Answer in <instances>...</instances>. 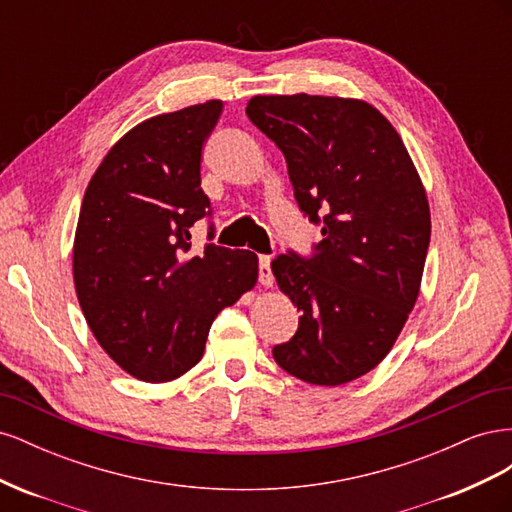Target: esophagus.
Masks as SVG:
<instances>
[{
	"label": "esophagus",
	"instance_id": "34e87169",
	"mask_svg": "<svg viewBox=\"0 0 512 512\" xmlns=\"http://www.w3.org/2000/svg\"><path fill=\"white\" fill-rule=\"evenodd\" d=\"M258 282L265 286V288H271L275 277H273V271H271V258L269 256H260L258 258Z\"/></svg>",
	"mask_w": 512,
	"mask_h": 512
}]
</instances>
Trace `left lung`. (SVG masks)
Returning <instances> with one entry per match:
<instances>
[{"label": "left lung", "instance_id": "obj_1", "mask_svg": "<svg viewBox=\"0 0 512 512\" xmlns=\"http://www.w3.org/2000/svg\"><path fill=\"white\" fill-rule=\"evenodd\" d=\"M245 113L282 149L294 198L322 224L312 258L271 262L301 312L273 359L309 384L352 382L389 354L421 290L431 237L421 177L391 121L363 100L254 96Z\"/></svg>", "mask_w": 512, "mask_h": 512}]
</instances>
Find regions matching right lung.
<instances>
[{
    "label": "right lung",
    "instance_id": "obj_1",
    "mask_svg": "<svg viewBox=\"0 0 512 512\" xmlns=\"http://www.w3.org/2000/svg\"><path fill=\"white\" fill-rule=\"evenodd\" d=\"M222 106L209 100L138 123L85 190L72 250L76 297L98 344L143 382L190 371L215 316L258 282L250 250L207 243L190 254L192 226L211 215L200 160Z\"/></svg>",
    "mask_w": 512,
    "mask_h": 512
}]
</instances>
